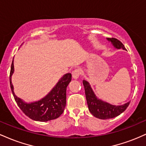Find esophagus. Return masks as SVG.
Returning <instances> with one entry per match:
<instances>
[{
  "label": "esophagus",
  "instance_id": "34e87169",
  "mask_svg": "<svg viewBox=\"0 0 146 146\" xmlns=\"http://www.w3.org/2000/svg\"><path fill=\"white\" fill-rule=\"evenodd\" d=\"M80 75H81V70L79 69V68H77V69L74 70V71L72 72V77H73V79H75V80L79 78Z\"/></svg>",
  "mask_w": 146,
  "mask_h": 146
}]
</instances>
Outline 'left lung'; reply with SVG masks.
I'll list each match as a JSON object with an SVG mask.
<instances>
[{"instance_id": "8db88e82", "label": "left lung", "mask_w": 146, "mask_h": 146, "mask_svg": "<svg viewBox=\"0 0 146 146\" xmlns=\"http://www.w3.org/2000/svg\"><path fill=\"white\" fill-rule=\"evenodd\" d=\"M108 41L112 43L113 46L117 49L125 50V46L119 40L116 38H107ZM83 84L84 86L85 95H86L87 104L88 110L93 116L101 119H108L118 116L120 114L125 111L128 106L130 102H127L123 105L115 106L106 102L99 99L95 94L92 89L90 84L86 80H83Z\"/></svg>"}]
</instances>
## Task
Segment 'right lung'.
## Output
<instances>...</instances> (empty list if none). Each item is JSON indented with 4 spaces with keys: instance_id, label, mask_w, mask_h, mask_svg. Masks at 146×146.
<instances>
[{
    "instance_id": "1",
    "label": "right lung",
    "mask_w": 146,
    "mask_h": 146,
    "mask_svg": "<svg viewBox=\"0 0 146 146\" xmlns=\"http://www.w3.org/2000/svg\"><path fill=\"white\" fill-rule=\"evenodd\" d=\"M14 72V60L11 63L9 82L15 101L22 111L31 119L38 121H47L58 118L66 106V87L71 81V74L64 75L56 86L46 96L38 101L27 103L15 95L11 76Z\"/></svg>"
}]
</instances>
